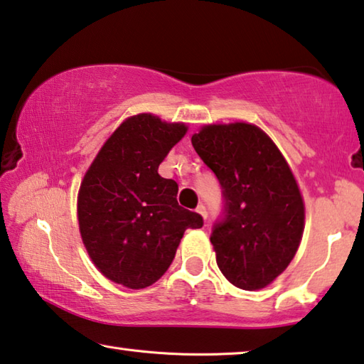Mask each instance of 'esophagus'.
Returning <instances> with one entry per match:
<instances>
[{
    "label": "esophagus",
    "instance_id": "esophagus-1",
    "mask_svg": "<svg viewBox=\"0 0 364 364\" xmlns=\"http://www.w3.org/2000/svg\"><path fill=\"white\" fill-rule=\"evenodd\" d=\"M196 212H198V213H199V215H200V217H203V218H204V220H205V218H207V210H205V205H203V204H200V205H198V209H196Z\"/></svg>",
    "mask_w": 364,
    "mask_h": 364
}]
</instances>
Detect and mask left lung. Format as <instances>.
I'll return each instance as SVG.
<instances>
[{
    "mask_svg": "<svg viewBox=\"0 0 364 364\" xmlns=\"http://www.w3.org/2000/svg\"><path fill=\"white\" fill-rule=\"evenodd\" d=\"M191 142L217 175L227 204V217L210 236L218 269L241 290H261L284 272L301 243L304 200L296 178L256 124H204Z\"/></svg>",
    "mask_w": 364,
    "mask_h": 364,
    "instance_id": "8db88e82",
    "label": "left lung"
}]
</instances>
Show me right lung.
Segmentation results:
<instances>
[{"mask_svg": "<svg viewBox=\"0 0 364 364\" xmlns=\"http://www.w3.org/2000/svg\"><path fill=\"white\" fill-rule=\"evenodd\" d=\"M186 132V123L152 113L126 118L80 181V238L97 270L114 284L151 287L170 267L184 232L203 227L199 213L178 205L176 181L159 175Z\"/></svg>", "mask_w": 364, "mask_h": 364, "instance_id": "1", "label": "right lung"}]
</instances>
